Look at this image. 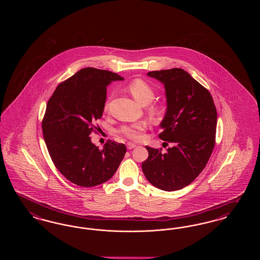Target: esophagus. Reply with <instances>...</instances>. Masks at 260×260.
I'll list each match as a JSON object with an SVG mask.
<instances>
[{
  "mask_svg": "<svg viewBox=\"0 0 260 260\" xmlns=\"http://www.w3.org/2000/svg\"><path fill=\"white\" fill-rule=\"evenodd\" d=\"M126 147H127L128 150H132V149L136 148V144H135V143H132V142H128V143L126 144Z\"/></svg>",
  "mask_w": 260,
  "mask_h": 260,
  "instance_id": "esophagus-1",
  "label": "esophagus"
}]
</instances>
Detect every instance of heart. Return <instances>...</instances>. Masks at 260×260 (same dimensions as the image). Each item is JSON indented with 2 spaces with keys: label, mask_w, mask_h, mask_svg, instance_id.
<instances>
[{
  "label": "heart",
  "mask_w": 260,
  "mask_h": 260,
  "mask_svg": "<svg viewBox=\"0 0 260 260\" xmlns=\"http://www.w3.org/2000/svg\"><path fill=\"white\" fill-rule=\"evenodd\" d=\"M127 89L136 101L141 105L150 104L156 96L154 88L151 87L147 82L141 79H136L132 81L127 86ZM108 108H109V103L107 102L105 104V110H108ZM149 112L152 115H158L160 113V109L156 105H151L149 107ZM145 129H146L145 123L137 122L134 124H124L119 129V133L127 137L128 139L137 141L141 139Z\"/></svg>",
  "instance_id": "heart-1"
}]
</instances>
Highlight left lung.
Masks as SVG:
<instances>
[{
    "mask_svg": "<svg viewBox=\"0 0 260 260\" xmlns=\"http://www.w3.org/2000/svg\"><path fill=\"white\" fill-rule=\"evenodd\" d=\"M164 84L167 112L159 135L167 146L148 150L142 171L152 185L175 191L189 185L208 164L215 144L217 113L210 91L180 68L148 72Z\"/></svg>",
    "mask_w": 260,
    "mask_h": 260,
    "instance_id": "obj_1",
    "label": "left lung"
}]
</instances>
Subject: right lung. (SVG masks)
<instances>
[{
    "instance_id": "obj_1",
    "label": "right lung",
    "mask_w": 260,
    "mask_h": 260,
    "mask_svg": "<svg viewBox=\"0 0 260 260\" xmlns=\"http://www.w3.org/2000/svg\"><path fill=\"white\" fill-rule=\"evenodd\" d=\"M123 77L107 70L87 67L60 83L48 101L42 122L50 158L65 178L81 187L109 180L118 170L126 148L108 140L99 150L90 140L101 118L107 86Z\"/></svg>"
}]
</instances>
